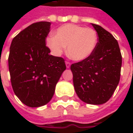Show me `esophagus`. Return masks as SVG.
I'll return each instance as SVG.
<instances>
[{
	"mask_svg": "<svg viewBox=\"0 0 133 133\" xmlns=\"http://www.w3.org/2000/svg\"><path fill=\"white\" fill-rule=\"evenodd\" d=\"M65 65H66L67 68H69L70 67V63L68 62V61H66V62H65Z\"/></svg>",
	"mask_w": 133,
	"mask_h": 133,
	"instance_id": "1",
	"label": "esophagus"
}]
</instances>
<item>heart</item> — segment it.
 I'll list each match as a JSON object with an SVG mask.
<instances>
[{"label": "heart", "instance_id": "heart-1", "mask_svg": "<svg viewBox=\"0 0 133 133\" xmlns=\"http://www.w3.org/2000/svg\"><path fill=\"white\" fill-rule=\"evenodd\" d=\"M98 43L95 30L80 25L65 24L55 31V36L46 38V45L55 56H60L66 49L73 61H83L94 52Z\"/></svg>", "mask_w": 133, "mask_h": 133}]
</instances>
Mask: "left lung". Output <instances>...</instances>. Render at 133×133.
I'll list each match as a JSON object with an SVG mask.
<instances>
[{"label":"left lung","instance_id":"obj_1","mask_svg":"<svg viewBox=\"0 0 133 133\" xmlns=\"http://www.w3.org/2000/svg\"><path fill=\"white\" fill-rule=\"evenodd\" d=\"M98 35L94 52L85 60L72 64L76 94L84 103L101 105L111 98L119 83L122 55L117 41L103 28L91 23Z\"/></svg>","mask_w":133,"mask_h":133}]
</instances>
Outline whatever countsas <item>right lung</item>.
<instances>
[{"instance_id": "right-lung-1", "label": "right lung", "mask_w": 133, "mask_h": 133, "mask_svg": "<svg viewBox=\"0 0 133 133\" xmlns=\"http://www.w3.org/2000/svg\"><path fill=\"white\" fill-rule=\"evenodd\" d=\"M50 22L33 23L13 38L8 57L11 85L16 95L30 108L45 105L66 69L63 58L50 55L45 38Z\"/></svg>"}]
</instances>
